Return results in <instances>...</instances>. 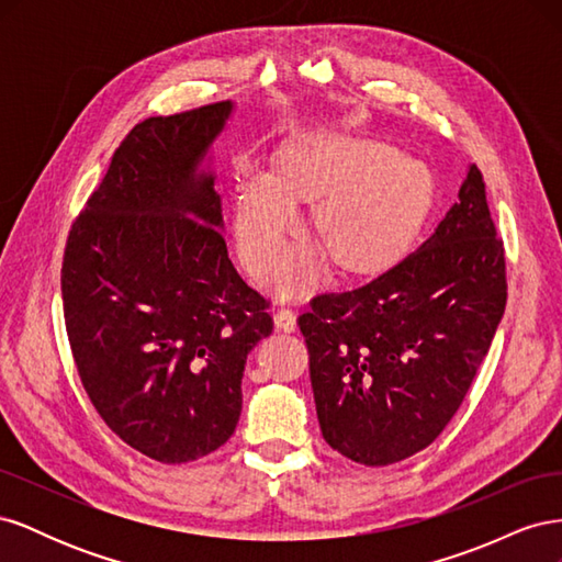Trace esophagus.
I'll return each mask as SVG.
<instances>
[{"mask_svg":"<svg viewBox=\"0 0 562 562\" xmlns=\"http://www.w3.org/2000/svg\"><path fill=\"white\" fill-rule=\"evenodd\" d=\"M274 323H277V328L279 330H283V333H295V328H297V316H295V312L293 310H279L277 314H274Z\"/></svg>","mask_w":562,"mask_h":562,"instance_id":"esophagus-1","label":"esophagus"}]
</instances>
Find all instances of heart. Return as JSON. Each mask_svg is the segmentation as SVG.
<instances>
[{
    "mask_svg": "<svg viewBox=\"0 0 562 562\" xmlns=\"http://www.w3.org/2000/svg\"><path fill=\"white\" fill-rule=\"evenodd\" d=\"M314 203L316 246L297 250L277 277L283 295L316 281L323 262L356 274L386 267L429 203V176L398 149L353 138H312L281 151L277 176L246 171L234 194V236L244 265L267 274L297 227L300 201Z\"/></svg>",
    "mask_w": 562,
    "mask_h": 562,
    "instance_id": "1",
    "label": "heart"
}]
</instances>
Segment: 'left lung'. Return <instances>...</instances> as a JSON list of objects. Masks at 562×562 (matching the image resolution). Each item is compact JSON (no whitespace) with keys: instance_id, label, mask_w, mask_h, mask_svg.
I'll list each match as a JSON object with an SVG mask.
<instances>
[{"instance_id":"1","label":"left lung","mask_w":562,"mask_h":562,"mask_svg":"<svg viewBox=\"0 0 562 562\" xmlns=\"http://www.w3.org/2000/svg\"><path fill=\"white\" fill-rule=\"evenodd\" d=\"M506 307V262L475 164L417 250L297 318L326 443L386 467L427 446L462 405Z\"/></svg>"}]
</instances>
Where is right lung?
<instances>
[{
  "mask_svg": "<svg viewBox=\"0 0 562 562\" xmlns=\"http://www.w3.org/2000/svg\"><path fill=\"white\" fill-rule=\"evenodd\" d=\"M234 103L149 116L114 151L67 236L60 288L83 389L161 464L225 446L269 302L234 269L209 151Z\"/></svg>",
  "mask_w": 562,
  "mask_h": 562,
  "instance_id": "right-lung-1",
  "label": "right lung"
}]
</instances>
